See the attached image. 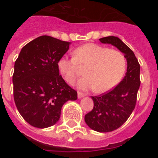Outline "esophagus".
<instances>
[{"instance_id": "34e87169", "label": "esophagus", "mask_w": 158, "mask_h": 158, "mask_svg": "<svg viewBox=\"0 0 158 158\" xmlns=\"http://www.w3.org/2000/svg\"><path fill=\"white\" fill-rule=\"evenodd\" d=\"M84 96H85V94H84V93H77V97L79 99L82 98V97H84Z\"/></svg>"}]
</instances>
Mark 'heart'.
Segmentation results:
<instances>
[{"label":"heart","instance_id":"b5f03b06","mask_svg":"<svg viewBox=\"0 0 158 158\" xmlns=\"http://www.w3.org/2000/svg\"><path fill=\"white\" fill-rule=\"evenodd\" d=\"M73 58L63 56L58 60V69L67 83L73 85L80 75V67H86L78 86L82 90L94 89L106 93L118 85L126 71V58L122 52L108 47L87 43L75 49Z\"/></svg>","mask_w":158,"mask_h":158}]
</instances>
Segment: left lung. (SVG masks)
<instances>
[{
  "instance_id": "8db88e82",
  "label": "left lung",
  "mask_w": 158,
  "mask_h": 158,
  "mask_svg": "<svg viewBox=\"0 0 158 158\" xmlns=\"http://www.w3.org/2000/svg\"><path fill=\"white\" fill-rule=\"evenodd\" d=\"M102 43L115 46L124 54L127 69L122 81L112 90L97 96H92L93 108L85 116V121L93 131L110 132L120 127L127 120L135 107L140 86V65L135 54L118 37L100 39Z\"/></svg>"
}]
</instances>
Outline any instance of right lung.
Wrapping results in <instances>:
<instances>
[{"label": "right lung", "instance_id": "add662e5", "mask_svg": "<svg viewBox=\"0 0 158 158\" xmlns=\"http://www.w3.org/2000/svg\"><path fill=\"white\" fill-rule=\"evenodd\" d=\"M70 43L43 35L21 49L12 76L15 104L32 127L47 128L56 123L65 102L76 100L77 93L59 75L58 62Z\"/></svg>", "mask_w": 158, "mask_h": 158}]
</instances>
